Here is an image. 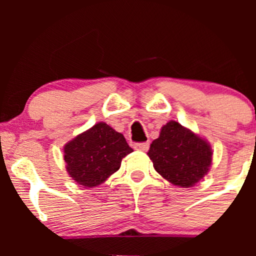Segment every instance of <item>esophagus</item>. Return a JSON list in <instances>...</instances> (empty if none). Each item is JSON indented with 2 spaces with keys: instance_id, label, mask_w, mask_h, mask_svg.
<instances>
[{
  "instance_id": "34e87169",
  "label": "esophagus",
  "mask_w": 256,
  "mask_h": 256,
  "mask_svg": "<svg viewBox=\"0 0 256 256\" xmlns=\"http://www.w3.org/2000/svg\"><path fill=\"white\" fill-rule=\"evenodd\" d=\"M134 149L140 152H146L149 149V143L148 142H142V143H136L134 144Z\"/></svg>"
}]
</instances>
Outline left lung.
<instances>
[{
    "label": "left lung",
    "mask_w": 256,
    "mask_h": 256,
    "mask_svg": "<svg viewBox=\"0 0 256 256\" xmlns=\"http://www.w3.org/2000/svg\"><path fill=\"white\" fill-rule=\"evenodd\" d=\"M212 154L204 138L174 120L162 126L160 136L152 140L148 152L158 174L183 188L192 186L207 174Z\"/></svg>",
    "instance_id": "8db88e82"
}]
</instances>
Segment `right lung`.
<instances>
[{"label":"right lung","instance_id":"add662e5","mask_svg":"<svg viewBox=\"0 0 256 256\" xmlns=\"http://www.w3.org/2000/svg\"><path fill=\"white\" fill-rule=\"evenodd\" d=\"M132 152L120 132L98 122L64 146V158L70 177L84 188H92L118 171L122 158Z\"/></svg>","mask_w":256,"mask_h":256}]
</instances>
